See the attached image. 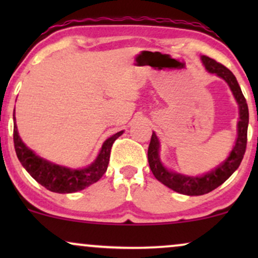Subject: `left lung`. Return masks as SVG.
Masks as SVG:
<instances>
[{"instance_id":"8db88e82","label":"left lung","mask_w":258,"mask_h":258,"mask_svg":"<svg viewBox=\"0 0 258 258\" xmlns=\"http://www.w3.org/2000/svg\"><path fill=\"white\" fill-rule=\"evenodd\" d=\"M201 61L209 73L216 74L218 78L223 79L229 86L234 98L239 106V121H238V136L234 142L233 149L226 160L218 164L214 170L201 174V176H188V174L178 173L176 171H171L165 166L164 162L160 159V141L155 132H153L150 139L149 148H148V161H149L150 170L155 178L162 184L168 186L172 190L179 194L190 195H204L212 191L220 186L235 172L236 168L240 165L244 158L247 143V126H248V108L246 99L242 94L240 86L236 81L235 76L224 65L211 59L206 55H201Z\"/></svg>"}]
</instances>
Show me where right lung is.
Instances as JSON below:
<instances>
[{
    "instance_id": "obj_1",
    "label": "right lung",
    "mask_w": 258,
    "mask_h": 258,
    "mask_svg": "<svg viewBox=\"0 0 258 258\" xmlns=\"http://www.w3.org/2000/svg\"><path fill=\"white\" fill-rule=\"evenodd\" d=\"M13 120L14 148L20 164L36 182L53 193L59 194L76 193L98 182L108 168L112 143L123 133V131H120L106 139L100 148L96 160L91 165L82 168H70L53 164L48 160L36 155L34 150L26 147L20 138L14 115Z\"/></svg>"
}]
</instances>
